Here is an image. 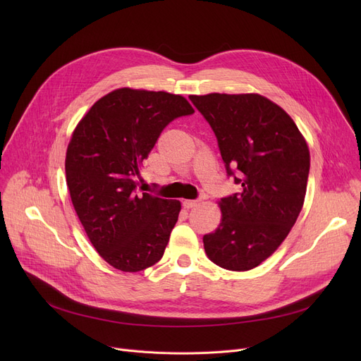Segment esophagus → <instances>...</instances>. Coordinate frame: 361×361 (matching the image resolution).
Returning <instances> with one entry per match:
<instances>
[{
	"label": "esophagus",
	"instance_id": "esophagus-1",
	"mask_svg": "<svg viewBox=\"0 0 361 361\" xmlns=\"http://www.w3.org/2000/svg\"><path fill=\"white\" fill-rule=\"evenodd\" d=\"M200 202H202V199H196V200H184V202H183V204H184V207H187V209H192V207H196Z\"/></svg>",
	"mask_w": 361,
	"mask_h": 361
}]
</instances>
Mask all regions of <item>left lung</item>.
I'll return each instance as SVG.
<instances>
[{"instance_id":"8db88e82","label":"left lung","mask_w":361,"mask_h":361,"mask_svg":"<svg viewBox=\"0 0 361 361\" xmlns=\"http://www.w3.org/2000/svg\"><path fill=\"white\" fill-rule=\"evenodd\" d=\"M188 98L215 133L226 176L241 185L221 199L222 219L203 235L204 252L224 269H253L286 240L305 203L307 143L288 114L260 94Z\"/></svg>"}]
</instances>
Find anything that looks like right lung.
Wrapping results in <instances>:
<instances>
[{
	"label": "right lung",
	"instance_id": "obj_1",
	"mask_svg": "<svg viewBox=\"0 0 361 361\" xmlns=\"http://www.w3.org/2000/svg\"><path fill=\"white\" fill-rule=\"evenodd\" d=\"M193 112L180 94L123 87L94 102L73 133L70 197L93 247L116 269L139 272L164 256L181 204L139 195L140 168L162 130Z\"/></svg>",
	"mask_w": 361,
	"mask_h": 361
}]
</instances>
